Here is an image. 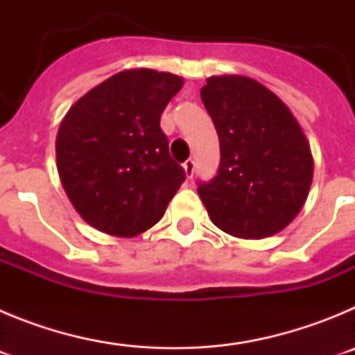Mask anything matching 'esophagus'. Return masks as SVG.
Instances as JSON below:
<instances>
[{
  "label": "esophagus",
  "mask_w": 355,
  "mask_h": 355,
  "mask_svg": "<svg viewBox=\"0 0 355 355\" xmlns=\"http://www.w3.org/2000/svg\"><path fill=\"white\" fill-rule=\"evenodd\" d=\"M183 168H184V174H187L188 180H192L193 172H196V162H193L192 158H188L187 162L183 163Z\"/></svg>",
  "instance_id": "obj_1"
}]
</instances>
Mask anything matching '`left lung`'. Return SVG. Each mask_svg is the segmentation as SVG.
Here are the masks:
<instances>
[{"label": "left lung", "instance_id": "left-lung-1", "mask_svg": "<svg viewBox=\"0 0 355 355\" xmlns=\"http://www.w3.org/2000/svg\"><path fill=\"white\" fill-rule=\"evenodd\" d=\"M200 99L220 140L218 172L197 187L211 222L245 240L283 231L313 181L311 149L297 119L252 78H208Z\"/></svg>", "mask_w": 355, "mask_h": 355}]
</instances>
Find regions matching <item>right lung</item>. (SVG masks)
Here are the masks:
<instances>
[{"label": "right lung", "mask_w": 355, "mask_h": 355, "mask_svg": "<svg viewBox=\"0 0 355 355\" xmlns=\"http://www.w3.org/2000/svg\"><path fill=\"white\" fill-rule=\"evenodd\" d=\"M183 78L130 69L80 97L56 135V167L74 209L112 236L156 224L184 181L159 117Z\"/></svg>", "instance_id": "right-lung-1"}]
</instances>
